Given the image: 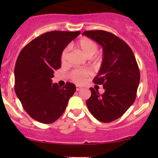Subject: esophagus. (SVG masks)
<instances>
[{
  "instance_id": "obj_1",
  "label": "esophagus",
  "mask_w": 158,
  "mask_h": 158,
  "mask_svg": "<svg viewBox=\"0 0 158 158\" xmlns=\"http://www.w3.org/2000/svg\"><path fill=\"white\" fill-rule=\"evenodd\" d=\"M82 89L81 87H80L78 85H76V90L77 91H79V90H81Z\"/></svg>"
}]
</instances>
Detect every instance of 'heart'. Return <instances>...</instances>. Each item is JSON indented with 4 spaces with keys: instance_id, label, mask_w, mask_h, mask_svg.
I'll use <instances>...</instances> for the list:
<instances>
[{
    "instance_id": "obj_1",
    "label": "heart",
    "mask_w": 158,
    "mask_h": 158,
    "mask_svg": "<svg viewBox=\"0 0 158 158\" xmlns=\"http://www.w3.org/2000/svg\"><path fill=\"white\" fill-rule=\"evenodd\" d=\"M76 47L85 55L86 57H91L97 52L98 49V44L90 38L84 37L76 43ZM69 56V48L65 47L62 52L61 62L66 63ZM91 75V72L88 69H75L71 71L70 76L73 81L78 84H83L86 81L88 77Z\"/></svg>"
}]
</instances>
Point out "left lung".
<instances>
[{"label":"left lung","instance_id":"1","mask_svg":"<svg viewBox=\"0 0 158 158\" xmlns=\"http://www.w3.org/2000/svg\"><path fill=\"white\" fill-rule=\"evenodd\" d=\"M85 35L103 47V61L94 83L103 85L105 92L90 88L86 101L96 119L109 123L121 117L135 102L140 73L135 55L128 44L115 34L103 30L85 31Z\"/></svg>","mask_w":158,"mask_h":158}]
</instances>
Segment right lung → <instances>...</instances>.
I'll use <instances>...</instances> for the list:
<instances>
[{
  "instance_id": "right-lung-1",
  "label": "right lung",
  "mask_w": 158,
  "mask_h": 158,
  "mask_svg": "<svg viewBox=\"0 0 158 158\" xmlns=\"http://www.w3.org/2000/svg\"><path fill=\"white\" fill-rule=\"evenodd\" d=\"M81 31H52L34 39L19 53L14 68V89L22 106L32 118L43 124L57 120L74 94V84L60 87L52 83L61 67V54Z\"/></svg>"
}]
</instances>
